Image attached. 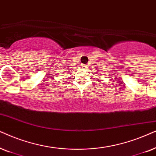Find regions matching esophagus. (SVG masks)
Listing matches in <instances>:
<instances>
[{
  "instance_id": "obj_1",
  "label": "esophagus",
  "mask_w": 156,
  "mask_h": 156,
  "mask_svg": "<svg viewBox=\"0 0 156 156\" xmlns=\"http://www.w3.org/2000/svg\"><path fill=\"white\" fill-rule=\"evenodd\" d=\"M83 68H86V65H83Z\"/></svg>"
}]
</instances>
